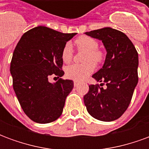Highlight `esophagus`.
Listing matches in <instances>:
<instances>
[{
    "label": "esophagus",
    "instance_id": "obj_1",
    "mask_svg": "<svg viewBox=\"0 0 149 149\" xmlns=\"http://www.w3.org/2000/svg\"><path fill=\"white\" fill-rule=\"evenodd\" d=\"M73 83H74L75 87H76V86H77L78 84H79V82H78L77 81H74V82H73Z\"/></svg>",
    "mask_w": 149,
    "mask_h": 149
}]
</instances>
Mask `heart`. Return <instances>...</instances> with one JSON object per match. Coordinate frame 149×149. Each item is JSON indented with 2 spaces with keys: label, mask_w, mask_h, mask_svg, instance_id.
<instances>
[{
  "label": "heart",
  "mask_w": 149,
  "mask_h": 149,
  "mask_svg": "<svg viewBox=\"0 0 149 149\" xmlns=\"http://www.w3.org/2000/svg\"><path fill=\"white\" fill-rule=\"evenodd\" d=\"M77 48L85 51L83 64H73L68 66L65 70L66 76L75 81H82L93 73L96 68L94 63H100L103 60V54L97 49L98 43L92 37L82 36L75 40ZM62 61L69 63L72 58V49L70 44H66L62 49Z\"/></svg>",
  "instance_id": "b5f03b06"
}]
</instances>
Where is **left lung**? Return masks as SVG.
Masks as SVG:
<instances>
[{
  "label": "left lung",
  "instance_id": "obj_1",
  "mask_svg": "<svg viewBox=\"0 0 149 149\" xmlns=\"http://www.w3.org/2000/svg\"><path fill=\"white\" fill-rule=\"evenodd\" d=\"M100 40L106 49L102 68L93 77L107 87L89 85L84 97L88 112L101 121H112L120 118L128 109L138 83V53L133 44L124 33L105 27L84 33Z\"/></svg>",
  "mask_w": 149,
  "mask_h": 149
}]
</instances>
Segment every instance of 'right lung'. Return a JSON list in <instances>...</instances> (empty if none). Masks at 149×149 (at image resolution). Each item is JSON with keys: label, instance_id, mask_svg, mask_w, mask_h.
Wrapping results in <instances>:
<instances>
[{"label": "right lung", "instance_id": "right-lung-1", "mask_svg": "<svg viewBox=\"0 0 149 149\" xmlns=\"http://www.w3.org/2000/svg\"><path fill=\"white\" fill-rule=\"evenodd\" d=\"M77 34L37 26L23 34L15 48L10 65L13 86L23 111L34 122L50 123L62 114L73 81L60 78L50 83L49 77L65 74L62 49Z\"/></svg>", "mask_w": 149, "mask_h": 149}]
</instances>
